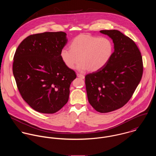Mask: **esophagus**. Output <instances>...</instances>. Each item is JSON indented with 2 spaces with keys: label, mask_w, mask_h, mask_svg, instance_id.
I'll return each instance as SVG.
<instances>
[{
  "label": "esophagus",
  "mask_w": 156,
  "mask_h": 156,
  "mask_svg": "<svg viewBox=\"0 0 156 156\" xmlns=\"http://www.w3.org/2000/svg\"><path fill=\"white\" fill-rule=\"evenodd\" d=\"M77 76L78 77L81 78V79H85V76H84V75L81 74H77Z\"/></svg>",
  "instance_id": "obj_1"
}]
</instances>
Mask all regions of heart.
<instances>
[{
	"label": "heart",
	"instance_id": "heart-1",
	"mask_svg": "<svg viewBox=\"0 0 156 156\" xmlns=\"http://www.w3.org/2000/svg\"><path fill=\"white\" fill-rule=\"evenodd\" d=\"M70 48L61 49L60 56L68 68L77 66L78 71L84 72L90 69L97 71L105 67L111 58L113 45L111 40L106 37H97L90 34H80L75 37Z\"/></svg>",
	"mask_w": 156,
	"mask_h": 156
}]
</instances>
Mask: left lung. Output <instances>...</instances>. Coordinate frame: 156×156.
Returning a JSON list of instances; mask_svg holds the SVG:
<instances>
[{
	"instance_id": "8db88e82",
	"label": "left lung",
	"mask_w": 156,
	"mask_h": 156,
	"mask_svg": "<svg viewBox=\"0 0 156 156\" xmlns=\"http://www.w3.org/2000/svg\"><path fill=\"white\" fill-rule=\"evenodd\" d=\"M113 41L114 51L101 69L85 76L90 105L100 113L124 106L138 86L143 73L141 53L133 41L117 30H102Z\"/></svg>"
}]
</instances>
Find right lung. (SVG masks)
Wrapping results in <instances>:
<instances>
[{
    "label": "right lung",
    "instance_id": "obj_1",
    "mask_svg": "<svg viewBox=\"0 0 156 156\" xmlns=\"http://www.w3.org/2000/svg\"><path fill=\"white\" fill-rule=\"evenodd\" d=\"M67 41L64 32L37 34L25 38L16 51L12 71L17 88L36 111L54 113L68 100L76 74L60 56Z\"/></svg>",
    "mask_w": 156,
    "mask_h": 156
}]
</instances>
